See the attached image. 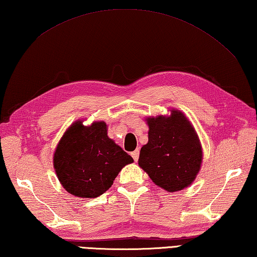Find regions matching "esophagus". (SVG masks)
<instances>
[{
  "label": "esophagus",
  "mask_w": 257,
  "mask_h": 257,
  "mask_svg": "<svg viewBox=\"0 0 257 257\" xmlns=\"http://www.w3.org/2000/svg\"><path fill=\"white\" fill-rule=\"evenodd\" d=\"M131 155H132V157H133L134 161H138V160H139V156H140V151H139V150H136V151H133Z\"/></svg>",
  "instance_id": "1"
}]
</instances>
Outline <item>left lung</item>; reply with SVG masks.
<instances>
[{"label": "left lung", "instance_id": "1", "mask_svg": "<svg viewBox=\"0 0 257 257\" xmlns=\"http://www.w3.org/2000/svg\"><path fill=\"white\" fill-rule=\"evenodd\" d=\"M147 117L149 141L141 148L139 166L156 185L177 192L194 182L202 164V147L191 121L182 111Z\"/></svg>", "mask_w": 257, "mask_h": 257}]
</instances>
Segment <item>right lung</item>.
<instances>
[{"mask_svg": "<svg viewBox=\"0 0 257 257\" xmlns=\"http://www.w3.org/2000/svg\"><path fill=\"white\" fill-rule=\"evenodd\" d=\"M53 163L67 192L90 199L103 194L133 158L108 138L105 121L84 126L76 120L58 142Z\"/></svg>", "mask_w": 257, "mask_h": 257, "instance_id": "add662e5", "label": "right lung"}]
</instances>
